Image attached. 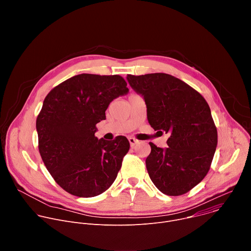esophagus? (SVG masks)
<instances>
[{"mask_svg": "<svg viewBox=\"0 0 251 251\" xmlns=\"http://www.w3.org/2000/svg\"><path fill=\"white\" fill-rule=\"evenodd\" d=\"M128 140H129V143H130V146H131V147H134V146L137 144V143L139 142L137 139H135V138H133V137H129Z\"/></svg>", "mask_w": 251, "mask_h": 251, "instance_id": "1", "label": "esophagus"}]
</instances>
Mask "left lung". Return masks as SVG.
I'll list each match as a JSON object with an SVG mask.
<instances>
[{"label": "left lung", "mask_w": 251, "mask_h": 251, "mask_svg": "<svg viewBox=\"0 0 251 251\" xmlns=\"http://www.w3.org/2000/svg\"><path fill=\"white\" fill-rule=\"evenodd\" d=\"M135 92L147 106L148 122L166 132L168 148L153 143L146 159L150 178L168 196H181L202 181L218 145V132L205 99L173 75H127Z\"/></svg>", "instance_id": "8db88e82"}]
</instances>
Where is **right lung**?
<instances>
[{"instance_id":"add662e5","label":"right lung","mask_w":251,"mask_h":251,"mask_svg":"<svg viewBox=\"0 0 251 251\" xmlns=\"http://www.w3.org/2000/svg\"><path fill=\"white\" fill-rule=\"evenodd\" d=\"M128 92L120 75L82 74L45 98L37 118L39 150L54 181L67 193L92 198L115 181L129 141L124 136L107 141L94 134L110 102Z\"/></svg>"}]
</instances>
